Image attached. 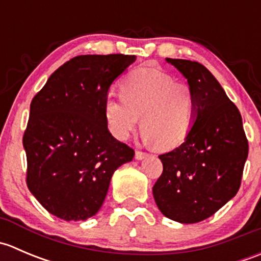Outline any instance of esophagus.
Wrapping results in <instances>:
<instances>
[{
    "instance_id": "34e87169",
    "label": "esophagus",
    "mask_w": 261,
    "mask_h": 261,
    "mask_svg": "<svg viewBox=\"0 0 261 261\" xmlns=\"http://www.w3.org/2000/svg\"><path fill=\"white\" fill-rule=\"evenodd\" d=\"M147 155H149V154H146V152H144V151H136L135 152V159L136 160H143V159H145Z\"/></svg>"
}]
</instances>
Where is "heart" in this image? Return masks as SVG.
Segmentation results:
<instances>
[{
  "mask_svg": "<svg viewBox=\"0 0 261 261\" xmlns=\"http://www.w3.org/2000/svg\"><path fill=\"white\" fill-rule=\"evenodd\" d=\"M120 98L105 101L107 126L117 140H127L141 117L143 138L159 150H172L187 140L196 118V97L191 87L174 83L170 75L152 68L128 73Z\"/></svg>",
  "mask_w": 261,
  "mask_h": 261,
  "instance_id": "obj_1",
  "label": "heart"
}]
</instances>
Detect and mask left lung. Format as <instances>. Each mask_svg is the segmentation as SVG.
Masks as SVG:
<instances>
[{
	"label": "left lung",
	"mask_w": 261,
	"mask_h": 261,
	"mask_svg": "<svg viewBox=\"0 0 261 261\" xmlns=\"http://www.w3.org/2000/svg\"><path fill=\"white\" fill-rule=\"evenodd\" d=\"M165 60L188 82L196 97V118L187 140L159 155L163 173L152 194L165 217L196 223L236 196L249 144L240 111L212 73L197 62Z\"/></svg>",
	"instance_id": "obj_1"
}]
</instances>
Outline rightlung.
<instances>
[{"instance_id": "add662e5", "label": "right lung", "mask_w": 261, "mask_h": 261, "mask_svg": "<svg viewBox=\"0 0 261 261\" xmlns=\"http://www.w3.org/2000/svg\"><path fill=\"white\" fill-rule=\"evenodd\" d=\"M135 55H80L49 77L30 105L22 144L26 183L41 206L65 221L98 212L112 174L135 151L116 140L103 114L109 89Z\"/></svg>"}]
</instances>
